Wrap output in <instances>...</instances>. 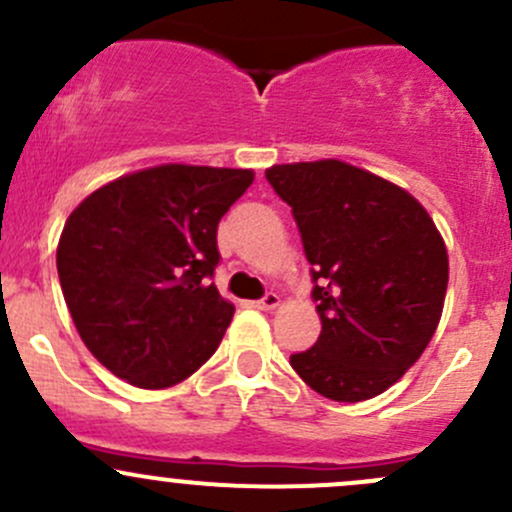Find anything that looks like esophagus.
I'll list each match as a JSON object with an SVG mask.
<instances>
[{
  "instance_id": "1",
  "label": "esophagus",
  "mask_w": 512,
  "mask_h": 512,
  "mask_svg": "<svg viewBox=\"0 0 512 512\" xmlns=\"http://www.w3.org/2000/svg\"><path fill=\"white\" fill-rule=\"evenodd\" d=\"M255 306H257V309H265V311H270V309H277V306H279V294H274V292H267L265 297H262L260 301H255Z\"/></svg>"
}]
</instances>
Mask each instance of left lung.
<instances>
[{"instance_id":"obj_1","label":"left lung","mask_w":512,"mask_h":512,"mask_svg":"<svg viewBox=\"0 0 512 512\" xmlns=\"http://www.w3.org/2000/svg\"><path fill=\"white\" fill-rule=\"evenodd\" d=\"M311 262L321 336L289 358L311 390L360 402L417 363L441 319L449 255L437 225L405 188L338 159L265 171Z\"/></svg>"}]
</instances>
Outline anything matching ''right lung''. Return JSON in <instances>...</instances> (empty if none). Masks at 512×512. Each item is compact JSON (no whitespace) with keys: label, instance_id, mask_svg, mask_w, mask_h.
<instances>
[{"label":"right lung","instance_id":"obj_1","mask_svg":"<svg viewBox=\"0 0 512 512\" xmlns=\"http://www.w3.org/2000/svg\"><path fill=\"white\" fill-rule=\"evenodd\" d=\"M250 169L164 164L120 176L68 215L56 265L73 324L117 378L171 387L215 353L235 306L211 277L218 223Z\"/></svg>","mask_w":512,"mask_h":512}]
</instances>
